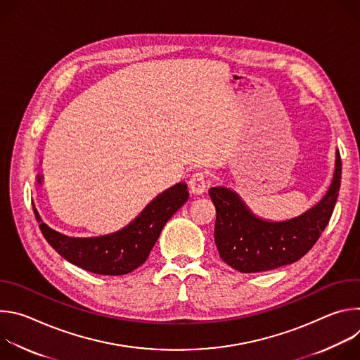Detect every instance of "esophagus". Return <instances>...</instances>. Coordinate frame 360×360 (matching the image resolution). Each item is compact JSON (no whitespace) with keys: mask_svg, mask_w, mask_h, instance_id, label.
I'll use <instances>...</instances> for the list:
<instances>
[{"mask_svg":"<svg viewBox=\"0 0 360 360\" xmlns=\"http://www.w3.org/2000/svg\"><path fill=\"white\" fill-rule=\"evenodd\" d=\"M188 186L193 195H200L205 192V188H207V182H205V174L203 172H195L189 181Z\"/></svg>","mask_w":360,"mask_h":360,"instance_id":"esophagus-1","label":"esophagus"}]
</instances>
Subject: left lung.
<instances>
[{
  "mask_svg": "<svg viewBox=\"0 0 360 360\" xmlns=\"http://www.w3.org/2000/svg\"><path fill=\"white\" fill-rule=\"evenodd\" d=\"M340 176L342 161L338 153L333 181L325 198L303 215L285 222L256 218L233 191L211 188L210 196L217 210L215 243L222 261L243 274L272 271L299 261L329 224Z\"/></svg>",
  "mask_w": 360,
  "mask_h": 360,
  "instance_id": "left-lung-1",
  "label": "left lung"
}]
</instances>
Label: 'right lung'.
<instances>
[{
	"mask_svg": "<svg viewBox=\"0 0 360 360\" xmlns=\"http://www.w3.org/2000/svg\"><path fill=\"white\" fill-rule=\"evenodd\" d=\"M186 185L179 182L160 193L127 228L99 238H70L41 222L39 229L64 259L75 266L98 275H125L139 268L169 218L186 202Z\"/></svg>",
	"mask_w": 360,
	"mask_h": 360,
	"instance_id": "right-lung-1",
	"label": "right lung"
}]
</instances>
